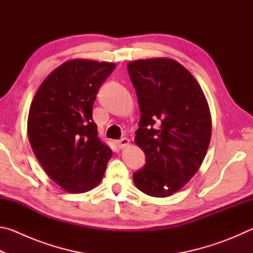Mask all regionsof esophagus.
I'll use <instances>...</instances> for the list:
<instances>
[{
  "label": "esophagus",
  "mask_w": 253,
  "mask_h": 253,
  "mask_svg": "<svg viewBox=\"0 0 253 253\" xmlns=\"http://www.w3.org/2000/svg\"><path fill=\"white\" fill-rule=\"evenodd\" d=\"M116 143H117V146L119 148H125L126 146H128V145H129V139L126 138V137H124V138L117 140Z\"/></svg>",
  "instance_id": "1"
}]
</instances>
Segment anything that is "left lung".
<instances>
[{
    "label": "left lung",
    "instance_id": "obj_1",
    "mask_svg": "<svg viewBox=\"0 0 253 253\" xmlns=\"http://www.w3.org/2000/svg\"><path fill=\"white\" fill-rule=\"evenodd\" d=\"M140 115L135 143L146 164L132 174L137 188L154 198L181 190L198 172L211 140V114L202 88L169 58L127 65Z\"/></svg>",
    "mask_w": 253,
    "mask_h": 253
}]
</instances>
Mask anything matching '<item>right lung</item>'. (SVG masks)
<instances>
[{
    "instance_id": "obj_1",
    "label": "right lung",
    "mask_w": 253,
    "mask_h": 253,
    "mask_svg": "<svg viewBox=\"0 0 253 253\" xmlns=\"http://www.w3.org/2000/svg\"><path fill=\"white\" fill-rule=\"evenodd\" d=\"M115 67L85 59L62 63L41 84L30 106L28 136L34 155L70 193L97 186L113 154L98 137L92 106Z\"/></svg>"
}]
</instances>
